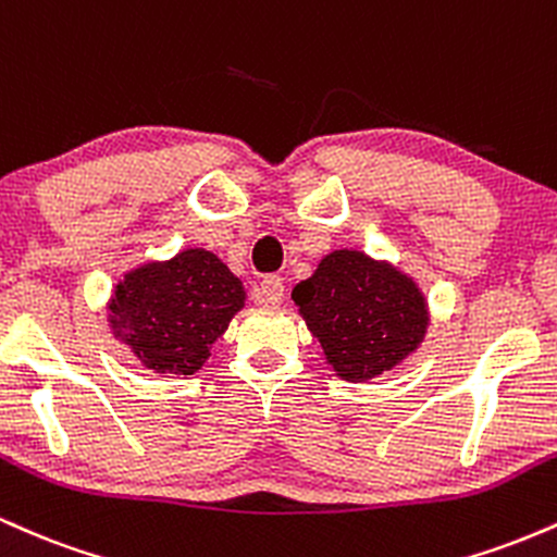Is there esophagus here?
I'll return each mask as SVG.
<instances>
[{
    "label": "esophagus",
    "instance_id": "1",
    "mask_svg": "<svg viewBox=\"0 0 557 557\" xmlns=\"http://www.w3.org/2000/svg\"><path fill=\"white\" fill-rule=\"evenodd\" d=\"M285 300V285L280 277H264L257 287V304L259 306H280Z\"/></svg>",
    "mask_w": 557,
    "mask_h": 557
}]
</instances>
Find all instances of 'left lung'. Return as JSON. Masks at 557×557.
<instances>
[{
  "label": "left lung",
  "mask_w": 557,
  "mask_h": 557,
  "mask_svg": "<svg viewBox=\"0 0 557 557\" xmlns=\"http://www.w3.org/2000/svg\"><path fill=\"white\" fill-rule=\"evenodd\" d=\"M290 296L327 367L345 382L393 372L424 343L432 322L417 280L356 248L322 257Z\"/></svg>",
  "instance_id": "obj_1"
}]
</instances>
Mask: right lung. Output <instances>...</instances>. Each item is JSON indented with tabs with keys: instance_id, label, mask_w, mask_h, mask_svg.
<instances>
[{
	"instance_id": "1",
	"label": "right lung",
	"mask_w": 557,
	"mask_h": 557,
	"mask_svg": "<svg viewBox=\"0 0 557 557\" xmlns=\"http://www.w3.org/2000/svg\"><path fill=\"white\" fill-rule=\"evenodd\" d=\"M246 306V287L216 253L188 246L144 261L112 287L107 322L114 341L159 376H190Z\"/></svg>"
}]
</instances>
